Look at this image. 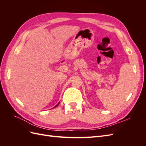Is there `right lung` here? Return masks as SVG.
I'll use <instances>...</instances> for the list:
<instances>
[{
  "label": "right lung",
  "instance_id": "right-lung-1",
  "mask_svg": "<svg viewBox=\"0 0 146 146\" xmlns=\"http://www.w3.org/2000/svg\"><path fill=\"white\" fill-rule=\"evenodd\" d=\"M59 104H60V102H59V103H58V104H57V105H56V106H55V107H54V108H55V107H57V106H58V105H59Z\"/></svg>",
  "mask_w": 146,
  "mask_h": 146
}]
</instances>
